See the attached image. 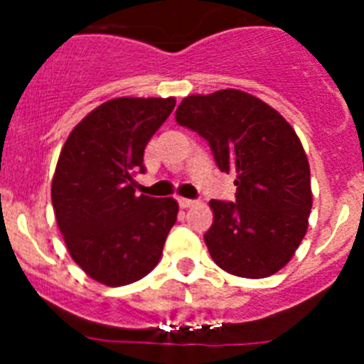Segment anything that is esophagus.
<instances>
[{
	"label": "esophagus",
	"instance_id": "obj_1",
	"mask_svg": "<svg viewBox=\"0 0 364 364\" xmlns=\"http://www.w3.org/2000/svg\"><path fill=\"white\" fill-rule=\"evenodd\" d=\"M178 204L180 208H184V210H188V208H193L195 205V200H191V198H178Z\"/></svg>",
	"mask_w": 364,
	"mask_h": 364
}]
</instances>
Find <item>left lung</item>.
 Returning a JSON list of instances; mask_svg holds the SVG:
<instances>
[{"instance_id": "obj_1", "label": "left lung", "mask_w": 364, "mask_h": 364, "mask_svg": "<svg viewBox=\"0 0 364 364\" xmlns=\"http://www.w3.org/2000/svg\"><path fill=\"white\" fill-rule=\"evenodd\" d=\"M176 122L208 140L218 169L235 175V202H210L211 259L237 277L279 272L304 239L311 210L310 166L291 125L237 89L188 96Z\"/></svg>"}]
</instances>
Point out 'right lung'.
Returning a JSON list of instances; mask_svg holds the SVG:
<instances>
[{
	"mask_svg": "<svg viewBox=\"0 0 364 364\" xmlns=\"http://www.w3.org/2000/svg\"><path fill=\"white\" fill-rule=\"evenodd\" d=\"M175 98H114L67 138L53 178L54 215L70 257L95 281L125 286L159 264L176 222L173 198L134 195L144 149Z\"/></svg>",
	"mask_w": 364,
	"mask_h": 364,
	"instance_id": "right-lung-1",
	"label": "right lung"
}]
</instances>
